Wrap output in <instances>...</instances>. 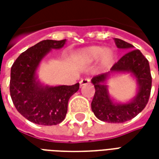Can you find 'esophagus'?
Returning a JSON list of instances; mask_svg holds the SVG:
<instances>
[{
    "instance_id": "1",
    "label": "esophagus",
    "mask_w": 159,
    "mask_h": 159,
    "mask_svg": "<svg viewBox=\"0 0 159 159\" xmlns=\"http://www.w3.org/2000/svg\"><path fill=\"white\" fill-rule=\"evenodd\" d=\"M90 83V80L89 78H83L80 81V85L81 86H84V85H87Z\"/></svg>"
}]
</instances>
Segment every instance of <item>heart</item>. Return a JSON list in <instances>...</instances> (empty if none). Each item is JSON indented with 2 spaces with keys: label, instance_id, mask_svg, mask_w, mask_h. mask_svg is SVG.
<instances>
[{
  "label": "heart",
  "instance_id": "obj_1",
  "mask_svg": "<svg viewBox=\"0 0 159 159\" xmlns=\"http://www.w3.org/2000/svg\"><path fill=\"white\" fill-rule=\"evenodd\" d=\"M80 59L86 63H93L100 59V66L108 68L111 66L114 60V52L111 49L104 48L100 46H92L81 50L78 52Z\"/></svg>",
  "mask_w": 159,
  "mask_h": 159
}]
</instances>
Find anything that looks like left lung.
Listing matches in <instances>:
<instances>
[{
    "instance_id": "obj_1",
    "label": "left lung",
    "mask_w": 159,
    "mask_h": 159,
    "mask_svg": "<svg viewBox=\"0 0 159 159\" xmlns=\"http://www.w3.org/2000/svg\"><path fill=\"white\" fill-rule=\"evenodd\" d=\"M118 48L129 49V52L121 58L111 67V71L93 76L91 82L95 93L91 108L95 117L103 122L113 123H124L136 117L147 106L152 89L149 62L139 49H132L134 46L118 38H114ZM131 72L137 78L139 89L136 97L126 104L113 103L110 100L107 86L103 84L110 73Z\"/></svg>"
}]
</instances>
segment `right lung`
Instances as JSON below:
<instances>
[{
  "mask_svg": "<svg viewBox=\"0 0 159 159\" xmlns=\"http://www.w3.org/2000/svg\"><path fill=\"white\" fill-rule=\"evenodd\" d=\"M66 40H44L22 52L11 68L10 94L19 113L36 124L56 125L67 113L70 96L79 89L71 86H43L36 81V71L41 60L51 51L64 47Z\"/></svg>",
  "mask_w": 159,
  "mask_h": 159,
  "instance_id": "right-lung-1",
  "label": "right lung"
}]
</instances>
